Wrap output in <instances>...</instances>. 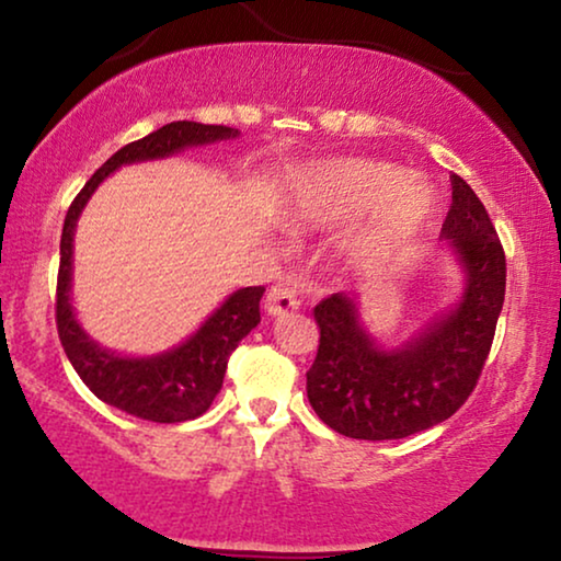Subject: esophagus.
Returning <instances> with one entry per match:
<instances>
[{"label": "esophagus", "mask_w": 561, "mask_h": 561, "mask_svg": "<svg viewBox=\"0 0 561 561\" xmlns=\"http://www.w3.org/2000/svg\"><path fill=\"white\" fill-rule=\"evenodd\" d=\"M298 294L288 286H273L265 296V311L271 317H286V313L298 309Z\"/></svg>", "instance_id": "esophagus-1"}]
</instances>
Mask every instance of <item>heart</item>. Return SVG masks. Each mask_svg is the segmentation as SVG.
<instances>
[{
  "label": "heart",
  "mask_w": 561,
  "mask_h": 561,
  "mask_svg": "<svg viewBox=\"0 0 561 561\" xmlns=\"http://www.w3.org/2000/svg\"><path fill=\"white\" fill-rule=\"evenodd\" d=\"M436 194L401 165L370 158H342L313 165L298 188V209L321 225L365 217L352 252L378 263L409 244L432 217Z\"/></svg>",
  "instance_id": "1"
}]
</instances>
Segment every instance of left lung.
I'll list each match as a JSON object with an SVG mask.
<instances>
[{
    "label": "left lung",
    "mask_w": 561,
    "mask_h": 561,
    "mask_svg": "<svg viewBox=\"0 0 561 561\" xmlns=\"http://www.w3.org/2000/svg\"><path fill=\"white\" fill-rule=\"evenodd\" d=\"M467 271L459 306L401 350H378L359 327L350 296L317 304L319 350L306 373L311 409L352 439H403L462 409L493 347L505 298V252L478 194L451 175L442 225Z\"/></svg>",
    "instance_id": "1"
}]
</instances>
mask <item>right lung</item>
<instances>
[{
    "instance_id": "right-lung-1",
    "label": "right lung",
    "mask_w": 561,
    "mask_h": 561,
    "mask_svg": "<svg viewBox=\"0 0 561 561\" xmlns=\"http://www.w3.org/2000/svg\"><path fill=\"white\" fill-rule=\"evenodd\" d=\"M237 129L225 125H202V122H171L142 140H135L114 152L106 163L87 181L68 206L64 234H60V265L56 286V327L66 357L73 370L87 382L99 401L156 424H179L202 416L225 382L229 355L260 321V298L263 286L240 288L227 298L204 327L165 355L158 357H117L94 344L73 317L68 290H71V255L76 219L89 196L119 165L173 156L191 145H206L234 137Z\"/></svg>"
}]
</instances>
